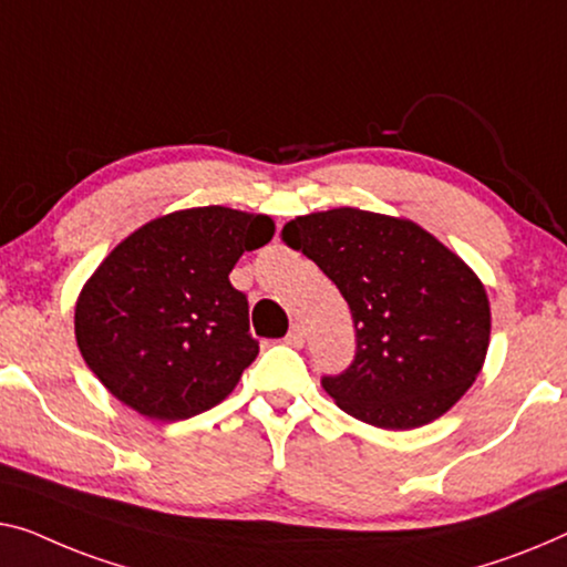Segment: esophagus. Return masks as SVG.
Here are the masks:
<instances>
[{
  "label": "esophagus",
  "mask_w": 567,
  "mask_h": 567,
  "mask_svg": "<svg viewBox=\"0 0 567 567\" xmlns=\"http://www.w3.org/2000/svg\"><path fill=\"white\" fill-rule=\"evenodd\" d=\"M285 343L292 346V349H302V343H306V331H302L300 323H295L290 331H287Z\"/></svg>",
  "instance_id": "1"
}]
</instances>
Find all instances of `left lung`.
<instances>
[{
	"instance_id": "8db88e82",
	"label": "left lung",
	"mask_w": 567,
	"mask_h": 567,
	"mask_svg": "<svg viewBox=\"0 0 567 567\" xmlns=\"http://www.w3.org/2000/svg\"><path fill=\"white\" fill-rule=\"evenodd\" d=\"M282 241L316 261L349 302L357 353L320 379L351 417L412 430L461 400L486 359L484 285L417 224L359 208L298 216Z\"/></svg>"
}]
</instances>
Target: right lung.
Instances as JSON below:
<instances>
[{"label": "right lung", "mask_w": 567, "mask_h": 567, "mask_svg": "<svg viewBox=\"0 0 567 567\" xmlns=\"http://www.w3.org/2000/svg\"><path fill=\"white\" fill-rule=\"evenodd\" d=\"M272 234L269 216L206 206L126 236L75 306V341L101 384L126 408L165 422L226 400L259 353L249 300L229 272Z\"/></svg>", "instance_id": "right-lung-1"}]
</instances>
